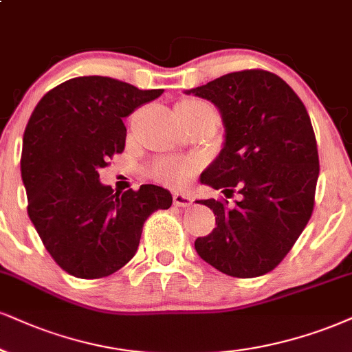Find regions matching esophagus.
<instances>
[{"label":"esophagus","instance_id":"1","mask_svg":"<svg viewBox=\"0 0 352 352\" xmlns=\"http://www.w3.org/2000/svg\"><path fill=\"white\" fill-rule=\"evenodd\" d=\"M173 202H175L176 207H189L190 204H192V197L184 192H175V196H173Z\"/></svg>","mask_w":352,"mask_h":352}]
</instances>
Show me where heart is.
Returning a JSON list of instances; mask_svg holds the SVG:
<instances>
[{"instance_id":"obj_1","label":"heart","mask_w":352,"mask_h":352,"mask_svg":"<svg viewBox=\"0 0 352 352\" xmlns=\"http://www.w3.org/2000/svg\"><path fill=\"white\" fill-rule=\"evenodd\" d=\"M207 107L206 104L196 99H186L177 104V111H192ZM199 162L192 158H183V156H168V158L158 160L150 173L160 183L173 186V188H181V186L188 184L194 173L197 171Z\"/></svg>"}]
</instances>
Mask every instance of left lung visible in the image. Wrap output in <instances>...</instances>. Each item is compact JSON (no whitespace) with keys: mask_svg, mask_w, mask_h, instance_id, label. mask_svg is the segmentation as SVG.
<instances>
[{"mask_svg":"<svg viewBox=\"0 0 352 352\" xmlns=\"http://www.w3.org/2000/svg\"><path fill=\"white\" fill-rule=\"evenodd\" d=\"M219 109L223 148L201 183L223 189L228 201H196L214 210L210 235L197 238V254L232 277L272 271L309 223L320 163L309 112L282 78L243 70L188 89Z\"/></svg>","mask_w":352,"mask_h":352,"instance_id":"obj_1","label":"left lung"}]
</instances>
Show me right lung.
Masks as SVG:
<instances>
[{"instance_id": "obj_1", "label": "right lung", "mask_w": 352, "mask_h": 352, "mask_svg": "<svg viewBox=\"0 0 352 352\" xmlns=\"http://www.w3.org/2000/svg\"><path fill=\"white\" fill-rule=\"evenodd\" d=\"M162 94L78 76L50 89L30 116L21 153L28 214L68 274L99 279L119 271L137 253L145 220L171 207V194L160 186L120 194L99 181V169L124 151V117Z\"/></svg>"}]
</instances>
